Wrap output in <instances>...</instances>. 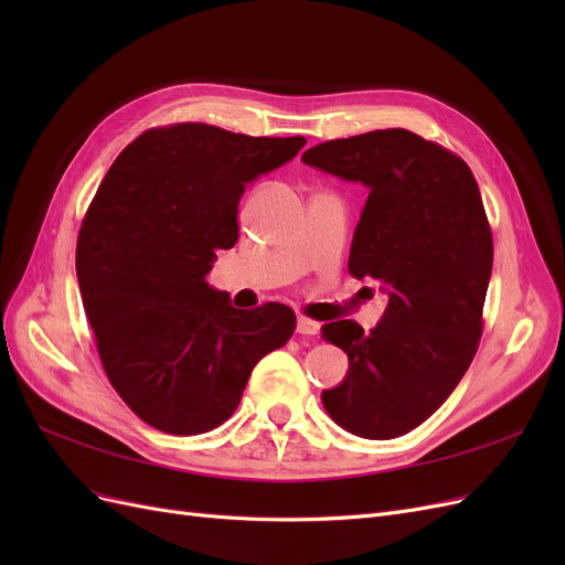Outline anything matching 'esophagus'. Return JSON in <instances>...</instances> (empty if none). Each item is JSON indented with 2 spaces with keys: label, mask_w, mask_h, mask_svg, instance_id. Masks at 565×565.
Masks as SVG:
<instances>
[{
  "label": "esophagus",
  "mask_w": 565,
  "mask_h": 565,
  "mask_svg": "<svg viewBox=\"0 0 565 565\" xmlns=\"http://www.w3.org/2000/svg\"><path fill=\"white\" fill-rule=\"evenodd\" d=\"M318 330H320V324L316 322V320H309V318H297V332L299 334H306V337H309V334H318Z\"/></svg>",
  "instance_id": "34e87169"
}]
</instances>
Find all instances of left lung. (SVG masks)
<instances>
[{"mask_svg":"<svg viewBox=\"0 0 565 565\" xmlns=\"http://www.w3.org/2000/svg\"><path fill=\"white\" fill-rule=\"evenodd\" d=\"M301 162L363 183L349 270L388 295L377 328L322 324L349 372L322 391L328 415L361 438L413 431L446 403L481 339L492 235L465 160L407 129H377L309 148Z\"/></svg>","mask_w":565,"mask_h":565,"instance_id":"8db88e82","label":"left lung"}]
</instances>
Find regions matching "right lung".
<instances>
[{"mask_svg": "<svg viewBox=\"0 0 565 565\" xmlns=\"http://www.w3.org/2000/svg\"><path fill=\"white\" fill-rule=\"evenodd\" d=\"M303 143L198 122L150 129L98 188L77 241L82 303L119 398L164 434L224 424L254 365L295 332L292 309H233L207 273L237 243L245 185Z\"/></svg>", "mask_w": 565, "mask_h": 565, "instance_id": "add662e5", "label": "right lung"}]
</instances>
